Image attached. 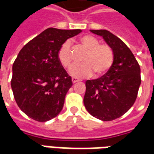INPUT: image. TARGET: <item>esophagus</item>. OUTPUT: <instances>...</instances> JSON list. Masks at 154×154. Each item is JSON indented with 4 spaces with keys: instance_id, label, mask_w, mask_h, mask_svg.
<instances>
[{
    "instance_id": "esophagus-1",
    "label": "esophagus",
    "mask_w": 154,
    "mask_h": 154,
    "mask_svg": "<svg viewBox=\"0 0 154 154\" xmlns=\"http://www.w3.org/2000/svg\"><path fill=\"white\" fill-rule=\"evenodd\" d=\"M72 82L73 83H76L77 82H79V80H78L77 78H76V77H72Z\"/></svg>"
}]
</instances>
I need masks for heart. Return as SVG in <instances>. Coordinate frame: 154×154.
Returning a JSON list of instances; mask_svg holds the SVG:
<instances>
[{
  "label": "heart",
  "instance_id": "obj_1",
  "mask_svg": "<svg viewBox=\"0 0 154 154\" xmlns=\"http://www.w3.org/2000/svg\"><path fill=\"white\" fill-rule=\"evenodd\" d=\"M81 44L86 48L87 53L82 57L84 63L75 64L71 67L70 73L74 77L90 76L100 77L110 70L114 63V52L110 45L100 44L98 39L91 35H84L80 38ZM57 58L64 68H68L72 63L71 41L66 40L57 51Z\"/></svg>",
  "mask_w": 154,
  "mask_h": 154
}]
</instances>
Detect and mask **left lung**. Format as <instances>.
I'll return each instance as SVG.
<instances>
[{
	"instance_id": "8db88e82",
	"label": "left lung",
	"mask_w": 154,
	"mask_h": 154,
	"mask_svg": "<svg viewBox=\"0 0 154 154\" xmlns=\"http://www.w3.org/2000/svg\"><path fill=\"white\" fill-rule=\"evenodd\" d=\"M91 31L103 37L115 57L106 73L86 82L84 106L94 117L111 121L125 114L134 103L141 83L140 67L129 47L117 36L105 29Z\"/></svg>"
}]
</instances>
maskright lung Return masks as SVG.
<instances>
[{"mask_svg": "<svg viewBox=\"0 0 154 154\" xmlns=\"http://www.w3.org/2000/svg\"><path fill=\"white\" fill-rule=\"evenodd\" d=\"M81 29L48 28L25 44L12 67L11 88L20 109L38 122L60 113L72 79L57 58V51Z\"/></svg>", "mask_w": 154, "mask_h": 154, "instance_id": "1", "label": "right lung"}]
</instances>
